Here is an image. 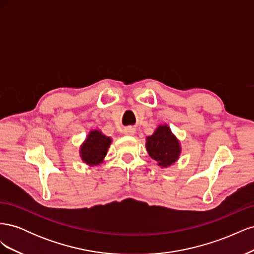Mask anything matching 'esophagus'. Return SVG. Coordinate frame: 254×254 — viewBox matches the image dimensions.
Masks as SVG:
<instances>
[{"label":"esophagus","mask_w":254,"mask_h":254,"mask_svg":"<svg viewBox=\"0 0 254 254\" xmlns=\"http://www.w3.org/2000/svg\"><path fill=\"white\" fill-rule=\"evenodd\" d=\"M124 132H125V134H127V135H133V134L135 133V129L132 128V127H127V128H125Z\"/></svg>","instance_id":"obj_1"}]
</instances>
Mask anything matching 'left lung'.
<instances>
[{
    "label": "left lung",
    "mask_w": 254,
    "mask_h": 254,
    "mask_svg": "<svg viewBox=\"0 0 254 254\" xmlns=\"http://www.w3.org/2000/svg\"><path fill=\"white\" fill-rule=\"evenodd\" d=\"M146 149L149 156L162 167L175 163L180 155V144L167 125H160L153 134L146 137Z\"/></svg>",
    "instance_id": "left-lung-1"
}]
</instances>
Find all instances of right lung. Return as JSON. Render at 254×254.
<instances>
[{"label": "right lung", "mask_w": 254, "mask_h": 254, "mask_svg": "<svg viewBox=\"0 0 254 254\" xmlns=\"http://www.w3.org/2000/svg\"><path fill=\"white\" fill-rule=\"evenodd\" d=\"M112 140L99 130H92L80 147V157L86 164L93 166L103 162Z\"/></svg>", "instance_id": "1"}]
</instances>
